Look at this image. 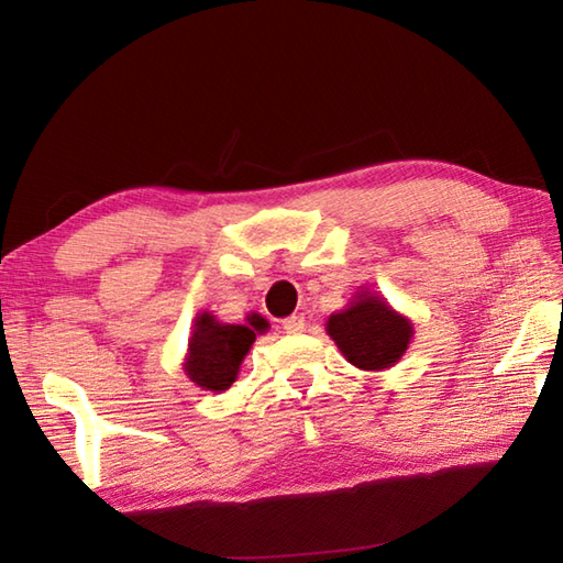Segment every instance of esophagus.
Returning <instances> with one entry per match:
<instances>
[{
  "label": "esophagus",
  "mask_w": 563,
  "mask_h": 563,
  "mask_svg": "<svg viewBox=\"0 0 563 563\" xmlns=\"http://www.w3.org/2000/svg\"><path fill=\"white\" fill-rule=\"evenodd\" d=\"M283 330L290 332V335H295V332H302L305 330V318L302 316H290L283 320Z\"/></svg>",
  "instance_id": "34e87169"
}]
</instances>
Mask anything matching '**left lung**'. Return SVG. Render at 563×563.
<instances>
[{"instance_id": "obj_1", "label": "left lung", "mask_w": 563, "mask_h": 563, "mask_svg": "<svg viewBox=\"0 0 563 563\" xmlns=\"http://www.w3.org/2000/svg\"><path fill=\"white\" fill-rule=\"evenodd\" d=\"M328 335L355 367L387 369L405 355L415 330L383 298L362 290L345 310L328 318Z\"/></svg>"}]
</instances>
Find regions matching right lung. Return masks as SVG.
Wrapping results in <instances>:
<instances>
[{"instance_id": "add662e5", "label": "right lung", "mask_w": 563, "mask_h": 563, "mask_svg": "<svg viewBox=\"0 0 563 563\" xmlns=\"http://www.w3.org/2000/svg\"><path fill=\"white\" fill-rule=\"evenodd\" d=\"M268 328V320L261 318L258 312L247 316L243 325L218 322L211 312H201L196 318L194 335L188 340V357L184 362L186 375L198 387L223 393L235 383L238 369L255 342V335H263Z\"/></svg>"}]
</instances>
